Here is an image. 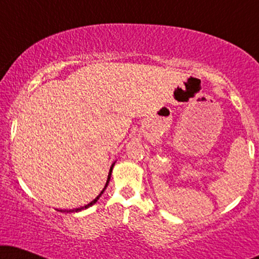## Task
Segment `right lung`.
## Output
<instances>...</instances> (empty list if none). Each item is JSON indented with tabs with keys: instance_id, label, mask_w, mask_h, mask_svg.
<instances>
[{
	"instance_id": "add662e5",
	"label": "right lung",
	"mask_w": 259,
	"mask_h": 259,
	"mask_svg": "<svg viewBox=\"0 0 259 259\" xmlns=\"http://www.w3.org/2000/svg\"><path fill=\"white\" fill-rule=\"evenodd\" d=\"M114 164L115 162H113L112 164V166H111V168H109V172H108V177H107V182H106V184H105V187L104 189H102V191L100 193H99V196L95 198L94 200H92L90 204H87V205H84V206H81V207H79V208H73V210H58V211H61V212H79V211H82V210H84V208H88V207H91L92 205H94L95 203H97V201L99 200V198L101 197V194L104 193V191L106 190V187L108 186V183H109V179H111V176H112V169H113V167H114Z\"/></svg>"
}]
</instances>
